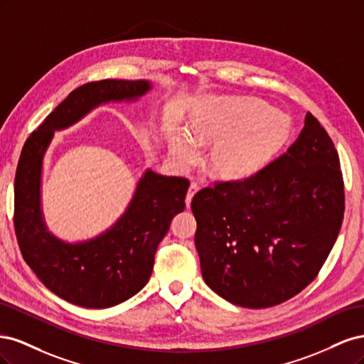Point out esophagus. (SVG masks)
I'll use <instances>...</instances> for the list:
<instances>
[{
  "label": "esophagus",
  "mask_w": 364,
  "mask_h": 364,
  "mask_svg": "<svg viewBox=\"0 0 364 364\" xmlns=\"http://www.w3.org/2000/svg\"><path fill=\"white\" fill-rule=\"evenodd\" d=\"M197 191H199V185H197L196 182H191L190 188H188V193H186V199H185L186 208H190V205H191V200H193V197H194V194H196Z\"/></svg>",
  "instance_id": "obj_1"
}]
</instances>
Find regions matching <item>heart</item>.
<instances>
[{
    "label": "heart",
    "mask_w": 364,
    "mask_h": 364,
    "mask_svg": "<svg viewBox=\"0 0 364 364\" xmlns=\"http://www.w3.org/2000/svg\"><path fill=\"white\" fill-rule=\"evenodd\" d=\"M193 136L183 129L170 135V153L182 167L199 155V144L215 141L214 170L225 178H246L258 171L289 134V121L279 111H267L258 98H217L193 117Z\"/></svg>",
    "instance_id": "b5f03b06"
}]
</instances>
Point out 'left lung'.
<instances>
[{
	"mask_svg": "<svg viewBox=\"0 0 364 364\" xmlns=\"http://www.w3.org/2000/svg\"><path fill=\"white\" fill-rule=\"evenodd\" d=\"M191 209L208 287L245 308L282 304L317 277L340 232L337 150L308 112L287 153L247 179L200 190Z\"/></svg>",
	"mask_w": 364,
	"mask_h": 364,
	"instance_id": "obj_1",
	"label": "left lung"
}]
</instances>
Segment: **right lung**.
<instances>
[{
  "instance_id": "add662e5",
  "label": "right lung",
  "mask_w": 364,
  "mask_h": 364,
  "mask_svg": "<svg viewBox=\"0 0 364 364\" xmlns=\"http://www.w3.org/2000/svg\"><path fill=\"white\" fill-rule=\"evenodd\" d=\"M151 90L147 80H102L74 90L33 132L15 176V232L21 253L48 290L85 308H109L135 296L149 282L158 245L171 220L185 209L190 182L144 171L126 211L105 232L68 243L43 220V156L54 136L109 102H135Z\"/></svg>"
}]
</instances>
